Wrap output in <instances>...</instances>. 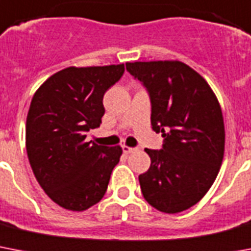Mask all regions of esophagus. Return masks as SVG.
Masks as SVG:
<instances>
[{
	"mask_svg": "<svg viewBox=\"0 0 251 251\" xmlns=\"http://www.w3.org/2000/svg\"><path fill=\"white\" fill-rule=\"evenodd\" d=\"M122 149H123V151L126 154H129V153H133V151H136V150H137V148H129V146H127V145H123V148H122Z\"/></svg>",
	"mask_w": 251,
	"mask_h": 251,
	"instance_id": "esophagus-1",
	"label": "esophagus"
}]
</instances>
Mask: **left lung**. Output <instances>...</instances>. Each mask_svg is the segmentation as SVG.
I'll list each match as a JSON object with an SVG mask.
<instances>
[{
  "label": "left lung",
  "mask_w": 251,
  "mask_h": 251,
  "mask_svg": "<svg viewBox=\"0 0 251 251\" xmlns=\"http://www.w3.org/2000/svg\"><path fill=\"white\" fill-rule=\"evenodd\" d=\"M149 93L151 127L160 150L145 149L151 164L138 176L142 196L166 214L194 206L215 181L224 155L223 114L198 72L179 61L126 63Z\"/></svg>",
  "instance_id": "8db88e82"
}]
</instances>
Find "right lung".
<instances>
[{"mask_svg": "<svg viewBox=\"0 0 251 251\" xmlns=\"http://www.w3.org/2000/svg\"><path fill=\"white\" fill-rule=\"evenodd\" d=\"M124 74V65L67 67L50 76L32 98L25 148L36 180L57 205L84 211L105 196L122 155L120 146L87 141L100 127L103 94Z\"/></svg>", "mask_w": 251, "mask_h": 251, "instance_id": "right-lung-1", "label": "right lung"}]
</instances>
